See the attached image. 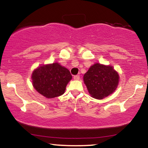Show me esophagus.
<instances>
[{
  "mask_svg": "<svg viewBox=\"0 0 148 148\" xmlns=\"http://www.w3.org/2000/svg\"><path fill=\"white\" fill-rule=\"evenodd\" d=\"M80 79V76L79 75H75L74 76V80H79Z\"/></svg>",
  "mask_w": 148,
  "mask_h": 148,
  "instance_id": "obj_1",
  "label": "esophagus"
}]
</instances>
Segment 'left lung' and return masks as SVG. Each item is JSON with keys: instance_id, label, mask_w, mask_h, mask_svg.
Returning a JSON list of instances; mask_svg holds the SVG:
<instances>
[{"instance_id": "obj_1", "label": "left lung", "mask_w": 148, "mask_h": 148, "mask_svg": "<svg viewBox=\"0 0 148 148\" xmlns=\"http://www.w3.org/2000/svg\"><path fill=\"white\" fill-rule=\"evenodd\" d=\"M84 81L91 96L101 99L115 90L118 85L119 75L111 66L96 63L84 74Z\"/></svg>"}]
</instances>
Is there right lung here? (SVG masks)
Returning <instances> with one entry per match:
<instances>
[{
  "mask_svg": "<svg viewBox=\"0 0 148 148\" xmlns=\"http://www.w3.org/2000/svg\"><path fill=\"white\" fill-rule=\"evenodd\" d=\"M72 78L68 69L57 62L40 66L32 74L35 89L47 98L62 95Z\"/></svg>",
  "mask_w": 148,
  "mask_h": 148,
  "instance_id": "right-lung-1",
  "label": "right lung"
}]
</instances>
